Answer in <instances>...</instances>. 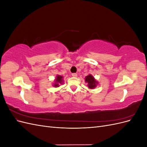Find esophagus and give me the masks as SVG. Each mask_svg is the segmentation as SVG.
Here are the masks:
<instances>
[{"instance_id": "obj_1", "label": "esophagus", "mask_w": 147, "mask_h": 147, "mask_svg": "<svg viewBox=\"0 0 147 147\" xmlns=\"http://www.w3.org/2000/svg\"><path fill=\"white\" fill-rule=\"evenodd\" d=\"M72 77H77V74L76 73H74V74H72Z\"/></svg>"}]
</instances>
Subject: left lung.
<instances>
[{"mask_svg":"<svg viewBox=\"0 0 147 147\" xmlns=\"http://www.w3.org/2000/svg\"><path fill=\"white\" fill-rule=\"evenodd\" d=\"M85 81L88 83V88L91 89L94 88L96 86V84L97 82H96V80L91 75H89L85 78Z\"/></svg>","mask_w":147,"mask_h":147,"instance_id":"left-lung-1","label":"left lung"}]
</instances>
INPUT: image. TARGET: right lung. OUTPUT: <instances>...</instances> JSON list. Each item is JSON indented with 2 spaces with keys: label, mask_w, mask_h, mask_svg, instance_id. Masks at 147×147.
I'll return each instance as SVG.
<instances>
[{
  "label": "right lung",
  "mask_w": 147,
  "mask_h": 147,
  "mask_svg": "<svg viewBox=\"0 0 147 147\" xmlns=\"http://www.w3.org/2000/svg\"><path fill=\"white\" fill-rule=\"evenodd\" d=\"M62 78H63V77L60 76V75H57V78L56 79V82H55V85H54L55 87H58L59 86V84H61L62 83V82H63V80H62Z\"/></svg>",
  "instance_id": "right-lung-1"
}]
</instances>
